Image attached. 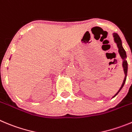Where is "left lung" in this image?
I'll use <instances>...</instances> for the list:
<instances>
[{"label":"left lung","mask_w":132,"mask_h":132,"mask_svg":"<svg viewBox=\"0 0 132 132\" xmlns=\"http://www.w3.org/2000/svg\"><path fill=\"white\" fill-rule=\"evenodd\" d=\"M113 37H114V42L117 43V47L118 48V52H119L120 55L121 56L122 59L123 60V62H122V67L123 69H124V74H125V77H124V81H123L121 87L119 89V90L118 91V92L115 94V95L113 96V97L116 96L117 94L119 93V92L121 90V89L122 88V87L124 86V84L126 82V77H127V72H128V62L126 61V51L124 50V49L123 48L122 45V40L120 38V37L118 36V35L117 33H113Z\"/></svg>","instance_id":"left-lung-1"}]
</instances>
